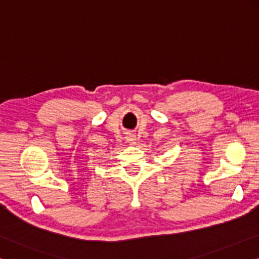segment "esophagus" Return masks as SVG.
Masks as SVG:
<instances>
[{"label": "esophagus", "mask_w": 259, "mask_h": 259, "mask_svg": "<svg viewBox=\"0 0 259 259\" xmlns=\"http://www.w3.org/2000/svg\"><path fill=\"white\" fill-rule=\"evenodd\" d=\"M126 142L130 144V146H135L137 144V141H138V138L137 135H135L134 133H128L126 135Z\"/></svg>", "instance_id": "1"}]
</instances>
